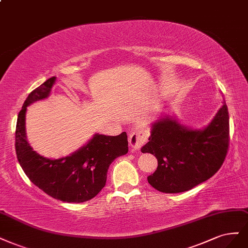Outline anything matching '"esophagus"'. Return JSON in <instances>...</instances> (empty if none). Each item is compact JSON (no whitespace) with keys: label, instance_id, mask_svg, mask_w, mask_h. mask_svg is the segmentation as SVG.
Instances as JSON below:
<instances>
[{"label":"esophagus","instance_id":"esophagus-1","mask_svg":"<svg viewBox=\"0 0 248 248\" xmlns=\"http://www.w3.org/2000/svg\"><path fill=\"white\" fill-rule=\"evenodd\" d=\"M128 141L133 151H139L147 141V133L141 129H135L129 134Z\"/></svg>","mask_w":248,"mask_h":248}]
</instances>
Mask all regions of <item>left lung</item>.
<instances>
[{
  "label": "left lung",
  "instance_id": "8db88e82",
  "mask_svg": "<svg viewBox=\"0 0 248 248\" xmlns=\"http://www.w3.org/2000/svg\"><path fill=\"white\" fill-rule=\"evenodd\" d=\"M229 113L226 102L203 129H190L166 116L152 124L149 142L142 153L158 160L149 184L162 193L174 194L193 189L215 175L229 149Z\"/></svg>",
  "mask_w": 248,
  "mask_h": 248
}]
</instances>
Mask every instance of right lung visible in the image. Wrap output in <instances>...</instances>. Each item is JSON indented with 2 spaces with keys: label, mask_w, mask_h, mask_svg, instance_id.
<instances>
[{
  "label": "right lung",
  "mask_w": 248,
  "mask_h": 248,
  "mask_svg": "<svg viewBox=\"0 0 248 248\" xmlns=\"http://www.w3.org/2000/svg\"><path fill=\"white\" fill-rule=\"evenodd\" d=\"M55 81V77L48 79L25 99L17 118L16 155L24 173L43 192L62 202L81 203L94 198L106 186L110 163L128 152L127 134L96 133L81 149L59 159H48L32 151L25 133L27 108L47 98Z\"/></svg>",
  "instance_id": "obj_1"
}]
</instances>
